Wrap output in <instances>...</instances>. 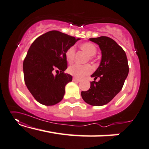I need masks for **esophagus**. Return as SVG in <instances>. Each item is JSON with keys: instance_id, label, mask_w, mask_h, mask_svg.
Masks as SVG:
<instances>
[{"instance_id": "34e87169", "label": "esophagus", "mask_w": 149, "mask_h": 149, "mask_svg": "<svg viewBox=\"0 0 149 149\" xmlns=\"http://www.w3.org/2000/svg\"><path fill=\"white\" fill-rule=\"evenodd\" d=\"M73 81L75 82H79L80 81V79L78 78H76V77H73Z\"/></svg>"}]
</instances>
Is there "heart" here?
Returning <instances> with one entry per match:
<instances>
[{
	"label": "heart",
	"instance_id": "obj_1",
	"mask_svg": "<svg viewBox=\"0 0 149 149\" xmlns=\"http://www.w3.org/2000/svg\"><path fill=\"white\" fill-rule=\"evenodd\" d=\"M80 48L84 51L89 56L92 57L96 54L97 49L94 44L86 42V43H81ZM75 53V49L74 46L69 47L65 52V57L69 63H72L74 61ZM68 73L71 75H74L77 78H83L87 76L93 72V67L90 64L86 65H79V64H74L68 68Z\"/></svg>",
	"mask_w": 149,
	"mask_h": 149
}]
</instances>
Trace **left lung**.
Returning <instances> with one entry per match:
<instances>
[{"label":"left lung","instance_id":"left-lung-1","mask_svg":"<svg viewBox=\"0 0 149 149\" xmlns=\"http://www.w3.org/2000/svg\"><path fill=\"white\" fill-rule=\"evenodd\" d=\"M89 40L99 45L102 59L99 67L91 75L94 81L81 95L87 104L100 106L110 102L122 90L129 68L125 52L112 39L102 36ZM97 78L100 79L96 82Z\"/></svg>","mask_w":149,"mask_h":149}]
</instances>
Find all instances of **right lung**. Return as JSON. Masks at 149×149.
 I'll list each match as a JSON object with an SVG mask.
<instances>
[{"mask_svg":"<svg viewBox=\"0 0 149 149\" xmlns=\"http://www.w3.org/2000/svg\"><path fill=\"white\" fill-rule=\"evenodd\" d=\"M80 39L58 31H51L35 40L23 61L25 83L31 94L40 104L55 105L63 99L66 84L72 76L65 74V52ZM54 70L60 73L54 76Z\"/></svg>","mask_w":149,"mask_h":149,"instance_id":"add662e5","label":"right lung"}]
</instances>
